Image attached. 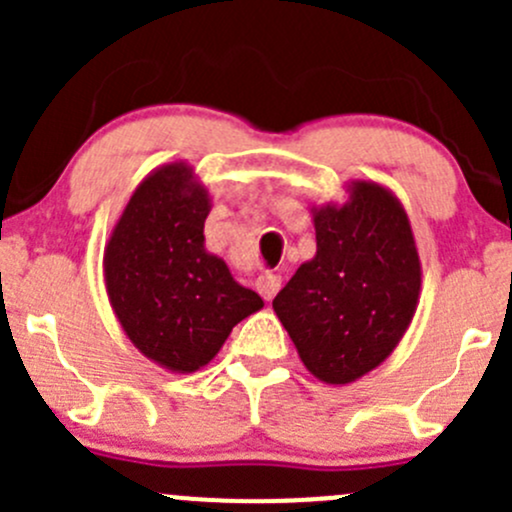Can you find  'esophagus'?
<instances>
[{
    "label": "esophagus",
    "instance_id": "esophagus-1",
    "mask_svg": "<svg viewBox=\"0 0 512 512\" xmlns=\"http://www.w3.org/2000/svg\"><path fill=\"white\" fill-rule=\"evenodd\" d=\"M255 287H257V292L262 294V297H265V299H272V297H275L277 292H280V287H282V277L277 275V272H262V275L257 277Z\"/></svg>",
    "mask_w": 512,
    "mask_h": 512
}]
</instances>
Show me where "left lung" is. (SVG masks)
Segmentation results:
<instances>
[{"mask_svg": "<svg viewBox=\"0 0 512 512\" xmlns=\"http://www.w3.org/2000/svg\"><path fill=\"white\" fill-rule=\"evenodd\" d=\"M317 255L299 265L272 309L312 376L352 384L399 347L421 297V260L401 200L352 180L347 200L312 208Z\"/></svg>", "mask_w": 512, "mask_h": 512, "instance_id": "1", "label": "left lung"}]
</instances>
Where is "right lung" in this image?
<instances>
[{
    "mask_svg": "<svg viewBox=\"0 0 512 512\" xmlns=\"http://www.w3.org/2000/svg\"><path fill=\"white\" fill-rule=\"evenodd\" d=\"M208 188L185 160L158 165L133 190L103 247V282L118 324L153 364L203 369L232 327L265 307L205 250Z\"/></svg>",
    "mask_w": 512,
    "mask_h": 512,
    "instance_id": "right-lung-1",
    "label": "right lung"
}]
</instances>
